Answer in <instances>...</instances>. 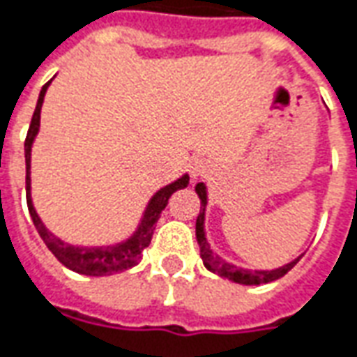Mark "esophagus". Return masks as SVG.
Listing matches in <instances>:
<instances>
[{
    "label": "esophagus",
    "mask_w": 357,
    "mask_h": 357,
    "mask_svg": "<svg viewBox=\"0 0 357 357\" xmlns=\"http://www.w3.org/2000/svg\"><path fill=\"white\" fill-rule=\"evenodd\" d=\"M211 171V165L206 161V159H194L190 163V174L192 178H202Z\"/></svg>",
    "instance_id": "esophagus-1"
}]
</instances>
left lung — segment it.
<instances>
[{"label":"left lung","mask_w":357,"mask_h":357,"mask_svg":"<svg viewBox=\"0 0 357 357\" xmlns=\"http://www.w3.org/2000/svg\"><path fill=\"white\" fill-rule=\"evenodd\" d=\"M196 194L202 202V208H200V213L196 218V239H198V245H200V257L204 260V266L208 268L210 272L218 274L221 278H227L235 284H243V286H258V284H268V282H274L278 278L286 276L287 272L291 268L296 266L299 262V258L291 260L289 264L282 268H276V270H245V268H237L235 264H229L225 260H221L220 257H215L211 252L210 245L206 241V233H204V215H206V204H208V192H206V184L198 183L196 184Z\"/></svg>","instance_id":"left-lung-1"}]
</instances>
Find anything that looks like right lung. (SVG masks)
<instances>
[{
  "label": "right lung",
  "instance_id": "obj_1",
  "mask_svg": "<svg viewBox=\"0 0 357 357\" xmlns=\"http://www.w3.org/2000/svg\"><path fill=\"white\" fill-rule=\"evenodd\" d=\"M52 81H48L38 95V102L34 108L33 120H31V126L26 132V139H24V163H26V206H29V213L33 218V223L38 235L43 237L46 243V247L52 250V255L60 260L61 264L66 268H70L77 274H85V276H110V274H116V272H124L128 268L136 266L142 258V252L146 247H149L151 237H153L155 223L161 218V211L165 210V206L169 202L171 194L186 188L190 176L183 174L181 178H176L174 183L167 184L165 188L157 190L153 194V198L147 204L146 211H144V218L142 223L136 229V233L130 237V239L122 241L118 245H108V247H73L68 245L61 239H58L56 235H52L50 231L44 227V223L38 218V213L34 210L33 198H31V147L36 134H38V128H40V108H43L44 95L46 89Z\"/></svg>",
  "mask_w": 357,
  "mask_h": 357
}]
</instances>
